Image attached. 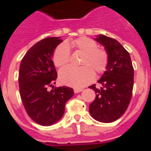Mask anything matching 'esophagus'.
I'll return each mask as SVG.
<instances>
[{
	"mask_svg": "<svg viewBox=\"0 0 151 151\" xmlns=\"http://www.w3.org/2000/svg\"><path fill=\"white\" fill-rule=\"evenodd\" d=\"M82 90L83 89H81V88H74V92L75 93H78V92H81Z\"/></svg>",
	"mask_w": 151,
	"mask_h": 151,
	"instance_id": "esophagus-1",
	"label": "esophagus"
}]
</instances>
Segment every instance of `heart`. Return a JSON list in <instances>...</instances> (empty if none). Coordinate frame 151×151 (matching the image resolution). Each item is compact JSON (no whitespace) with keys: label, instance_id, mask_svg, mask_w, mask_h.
<instances>
[{"label":"heart","instance_id":"b5f03b06","mask_svg":"<svg viewBox=\"0 0 151 151\" xmlns=\"http://www.w3.org/2000/svg\"><path fill=\"white\" fill-rule=\"evenodd\" d=\"M68 46L83 54L81 65L76 68L67 66L59 72V80L62 84L73 88H82L90 83L95 77L94 71L98 74L104 73L109 63L108 52L98 48L96 42L87 37H81L67 44H61L55 48L53 54V63L57 67H63L70 59Z\"/></svg>","mask_w":151,"mask_h":151}]
</instances>
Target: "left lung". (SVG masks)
Returning a JSON list of instances; mask_svg holds the SVG:
<instances>
[{"mask_svg": "<svg viewBox=\"0 0 151 151\" xmlns=\"http://www.w3.org/2000/svg\"><path fill=\"white\" fill-rule=\"evenodd\" d=\"M96 41L105 47L109 63L98 81L102 88H97L96 85L89 87L96 93L89 105V112L98 122L110 123L122 116L129 106L133 89L134 69L130 55L117 40L100 34Z\"/></svg>", "mask_w": 151, "mask_h": 151, "instance_id": "8db88e82", "label": "left lung"}]
</instances>
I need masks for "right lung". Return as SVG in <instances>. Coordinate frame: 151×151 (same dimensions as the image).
<instances>
[{"label": "right lung", "mask_w": 151, "mask_h": 151, "mask_svg": "<svg viewBox=\"0 0 151 151\" xmlns=\"http://www.w3.org/2000/svg\"><path fill=\"white\" fill-rule=\"evenodd\" d=\"M59 37H47L29 48L19 66V85L20 96L27 114L37 124L48 126L63 116L66 103L73 96V88L66 86L55 88L57 72L52 55ZM52 87L51 91L47 90Z\"/></svg>", "instance_id": "obj_1"}]
</instances>
